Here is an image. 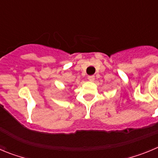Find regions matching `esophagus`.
Segmentation results:
<instances>
[{"label": "esophagus", "mask_w": 158, "mask_h": 158, "mask_svg": "<svg viewBox=\"0 0 158 158\" xmlns=\"http://www.w3.org/2000/svg\"><path fill=\"white\" fill-rule=\"evenodd\" d=\"M88 79H89V81H94L95 77L93 76V75H92V76H89L88 77Z\"/></svg>", "instance_id": "obj_1"}]
</instances>
